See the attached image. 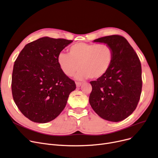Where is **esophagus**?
<instances>
[{
  "label": "esophagus",
  "mask_w": 158,
  "mask_h": 158,
  "mask_svg": "<svg viewBox=\"0 0 158 158\" xmlns=\"http://www.w3.org/2000/svg\"><path fill=\"white\" fill-rule=\"evenodd\" d=\"M76 85H77V87H80L81 85V82L77 81V82H76Z\"/></svg>",
  "instance_id": "1"
}]
</instances>
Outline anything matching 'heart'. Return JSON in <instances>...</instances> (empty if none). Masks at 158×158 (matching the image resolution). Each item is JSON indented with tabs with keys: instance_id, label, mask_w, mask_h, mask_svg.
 I'll return each instance as SVG.
<instances>
[{
	"instance_id": "obj_1",
	"label": "heart",
	"mask_w": 158,
	"mask_h": 158,
	"mask_svg": "<svg viewBox=\"0 0 158 158\" xmlns=\"http://www.w3.org/2000/svg\"><path fill=\"white\" fill-rule=\"evenodd\" d=\"M113 51L107 44H75L69 48V53L61 52L57 62L62 71L72 77L80 67L76 78L78 80L98 79L106 74L112 62Z\"/></svg>"
}]
</instances>
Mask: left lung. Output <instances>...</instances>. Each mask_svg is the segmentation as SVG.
I'll list each match as a JSON object with an SVG mask.
<instances>
[{"label": "left lung", "mask_w": 158, "mask_h": 158, "mask_svg": "<svg viewBox=\"0 0 158 158\" xmlns=\"http://www.w3.org/2000/svg\"><path fill=\"white\" fill-rule=\"evenodd\" d=\"M109 44L113 59L107 73L90 81L89 103L96 113L107 121L118 122L136 109L141 93V65L132 47L123 36L110 35L93 40Z\"/></svg>", "instance_id": "8db88e82"}]
</instances>
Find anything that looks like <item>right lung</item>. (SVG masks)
<instances>
[{"mask_svg": "<svg viewBox=\"0 0 158 158\" xmlns=\"http://www.w3.org/2000/svg\"><path fill=\"white\" fill-rule=\"evenodd\" d=\"M73 40L40 38L26 44L13 65V98L17 107L32 122L45 123L65 108L74 81L62 71L57 56Z\"/></svg>", "mask_w": 158, "mask_h": 158, "instance_id": "add662e5", "label": "right lung"}]
</instances>
